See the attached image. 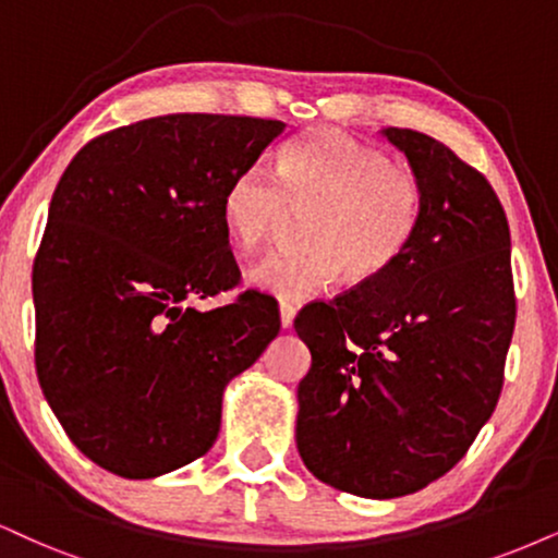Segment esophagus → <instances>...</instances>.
I'll list each match as a JSON object with an SVG mask.
<instances>
[{"label": "esophagus", "mask_w": 558, "mask_h": 558, "mask_svg": "<svg viewBox=\"0 0 558 558\" xmlns=\"http://www.w3.org/2000/svg\"><path fill=\"white\" fill-rule=\"evenodd\" d=\"M294 307L292 305H287V302H281L279 305V320H281V328H292V323H294Z\"/></svg>", "instance_id": "1"}]
</instances>
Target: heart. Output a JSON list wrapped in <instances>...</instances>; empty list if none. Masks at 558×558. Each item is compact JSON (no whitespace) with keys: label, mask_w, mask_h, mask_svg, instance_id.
Segmentation results:
<instances>
[{"label":"heart","mask_w":558,"mask_h":558,"mask_svg":"<svg viewBox=\"0 0 558 558\" xmlns=\"http://www.w3.org/2000/svg\"><path fill=\"white\" fill-rule=\"evenodd\" d=\"M424 183L409 165L347 132L318 126L281 149L277 178L245 168L227 183L222 225L240 256H253L302 222V247L274 253L251 268L256 290L302 302L347 277L369 284L409 253L424 217Z\"/></svg>","instance_id":"obj_1"}]
</instances>
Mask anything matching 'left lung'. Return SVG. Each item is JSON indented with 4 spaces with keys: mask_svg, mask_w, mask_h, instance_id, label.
<instances>
[{
    "mask_svg": "<svg viewBox=\"0 0 558 558\" xmlns=\"http://www.w3.org/2000/svg\"><path fill=\"white\" fill-rule=\"evenodd\" d=\"M424 183L409 253L380 279L294 318L313 364L298 385V450L323 484L367 499L445 476L497 409L514 331L510 225L469 162L383 129Z\"/></svg>",
    "mask_w": 558,
    "mask_h": 558,
    "instance_id": "8db88e82",
    "label": "left lung"
}]
</instances>
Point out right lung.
Returning <instances> with one entry per match:
<instances>
[{"mask_svg":"<svg viewBox=\"0 0 558 558\" xmlns=\"http://www.w3.org/2000/svg\"><path fill=\"white\" fill-rule=\"evenodd\" d=\"M284 121L173 113L98 136L53 191L33 264L36 373L80 452L123 478L202 458L227 383L277 339L279 311L240 281L222 196Z\"/></svg>","mask_w":558,"mask_h":558,"instance_id":"obj_1","label":"right lung"}]
</instances>
